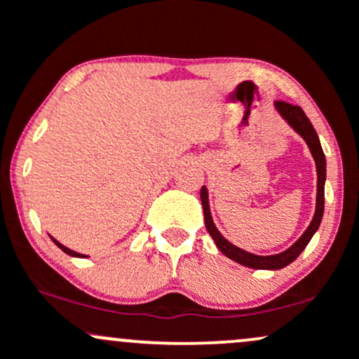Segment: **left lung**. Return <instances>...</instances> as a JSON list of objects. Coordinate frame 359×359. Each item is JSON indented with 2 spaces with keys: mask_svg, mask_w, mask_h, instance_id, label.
<instances>
[{
  "mask_svg": "<svg viewBox=\"0 0 359 359\" xmlns=\"http://www.w3.org/2000/svg\"><path fill=\"white\" fill-rule=\"evenodd\" d=\"M275 108L278 109V113L282 114L283 118L287 119V123L294 128L295 131L306 140V143L309 145V150H311L312 156L316 160V167H317V204H316V214L314 219H312L309 228L306 229V233L299 238L294 245L290 246L287 251L278 255H271V257H259V255H253L248 253V251L238 248L226 240L222 234L217 231V228L214 226L212 217H211V211H209V203H208V189L203 187L201 189V201H203V209H204V222H205V229H208L211 238L216 243V246L219 248L222 255H226L228 258L234 259L240 265L250 266V269H257V270H280L283 266L290 265L295 258L302 253L304 248L309 245L311 238L314 236V233L319 228L320 219H323L324 214V182H325V156L323 151V147H320L319 137H317L314 126L312 123L309 121V118L306 116L302 108L300 106H294L288 104L285 101H277L275 102Z\"/></svg>",
  "mask_w": 359,
  "mask_h": 359,
  "instance_id": "1",
  "label": "left lung"
}]
</instances>
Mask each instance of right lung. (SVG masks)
Listing matches in <instances>:
<instances>
[{
	"mask_svg": "<svg viewBox=\"0 0 359 359\" xmlns=\"http://www.w3.org/2000/svg\"><path fill=\"white\" fill-rule=\"evenodd\" d=\"M52 238V236H50ZM52 241L53 243H55V245L57 246H59V248L62 250V251H64V253H67V255H71V257H77V258H84L86 257V255H81V253H76V251H72V250H69L67 248V246H64V245H60V243L59 241H57V240H53V238H52Z\"/></svg>",
	"mask_w": 359,
	"mask_h": 359,
	"instance_id": "right-lung-1",
	"label": "right lung"
}]
</instances>
